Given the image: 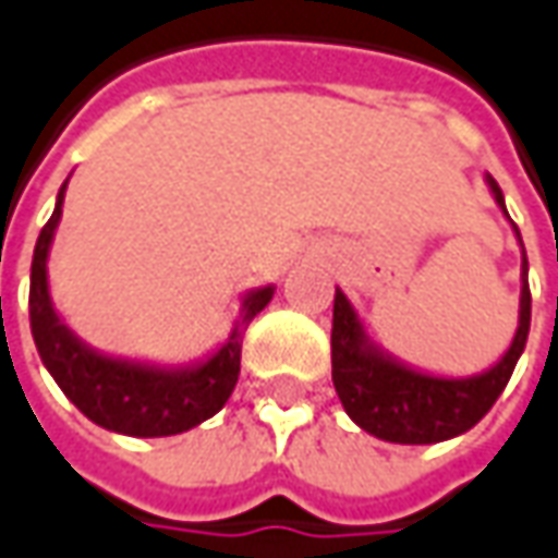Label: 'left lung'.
<instances>
[{
	"mask_svg": "<svg viewBox=\"0 0 558 558\" xmlns=\"http://www.w3.org/2000/svg\"><path fill=\"white\" fill-rule=\"evenodd\" d=\"M497 207L506 214L504 192L490 173H484ZM509 220V214H506ZM512 223V220H509ZM512 232L522 247V294L519 326L504 356L475 375H438L403 363L375 344L348 294L335 289L332 311V381L344 413L363 432L391 444H438L465 435L504 395L506 381L525 351L531 329V291H527V257L519 226Z\"/></svg>",
	"mask_w": 558,
	"mask_h": 558,
	"instance_id": "obj_1",
	"label": "left lung"
}]
</instances>
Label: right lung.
I'll list each match as a JSON object with an SVG mask.
<instances>
[{"instance_id":"1","label":"right lung","mask_w":558,"mask_h":558,"mask_svg":"<svg viewBox=\"0 0 558 558\" xmlns=\"http://www.w3.org/2000/svg\"><path fill=\"white\" fill-rule=\"evenodd\" d=\"M68 183L58 189L54 210L43 226L31 267V332L43 366L76 410L96 425L130 438L183 435L217 416L242 373V338L247 323L267 307L276 286H260L242 294L232 329L220 348L192 363L167 366L151 360L114 356L86 344L54 311L49 291V254L54 229L61 223Z\"/></svg>"}]
</instances>
